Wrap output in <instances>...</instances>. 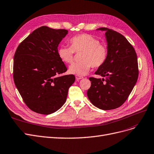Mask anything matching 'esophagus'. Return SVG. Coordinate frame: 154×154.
Listing matches in <instances>:
<instances>
[{
  "label": "esophagus",
  "mask_w": 154,
  "mask_h": 154,
  "mask_svg": "<svg viewBox=\"0 0 154 154\" xmlns=\"http://www.w3.org/2000/svg\"><path fill=\"white\" fill-rule=\"evenodd\" d=\"M75 78L77 79V80H80V79H83V77L82 76H81V75H75Z\"/></svg>",
  "instance_id": "1"
}]
</instances>
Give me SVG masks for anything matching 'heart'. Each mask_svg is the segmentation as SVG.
<instances>
[{"label": "heart", "instance_id": "heart-1", "mask_svg": "<svg viewBox=\"0 0 154 154\" xmlns=\"http://www.w3.org/2000/svg\"><path fill=\"white\" fill-rule=\"evenodd\" d=\"M70 47L61 46L57 49L59 57L64 63L73 61L74 52H81V61L74 63L69 68V72L73 75H84L91 68H99L106 61L108 55L107 47L91 34H82L73 36L69 40Z\"/></svg>", "mask_w": 154, "mask_h": 154}]
</instances>
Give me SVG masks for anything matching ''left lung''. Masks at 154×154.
Wrapping results in <instances>:
<instances>
[{
  "mask_svg": "<svg viewBox=\"0 0 154 154\" xmlns=\"http://www.w3.org/2000/svg\"><path fill=\"white\" fill-rule=\"evenodd\" d=\"M106 31L108 55L103 65L95 72L103 78L90 77L91 87L87 91L89 100L102 110L120 107L133 90L138 77L136 51L122 34L110 29Z\"/></svg>",
  "mask_w": 154,
  "mask_h": 154,
  "instance_id": "8db88e82",
  "label": "left lung"
}]
</instances>
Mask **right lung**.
Returning a JSON list of instances; mask_svg holds the SVG:
<instances>
[{"label":"right lung","mask_w":154,"mask_h":154,"mask_svg":"<svg viewBox=\"0 0 154 154\" xmlns=\"http://www.w3.org/2000/svg\"><path fill=\"white\" fill-rule=\"evenodd\" d=\"M66 29H36L18 46L14 56L13 79L23 102L32 111L50 115L65 103L75 81L59 57L57 47Z\"/></svg>","instance_id":"obj_1"}]
</instances>
